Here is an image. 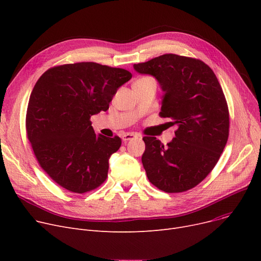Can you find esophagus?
Returning a JSON list of instances; mask_svg holds the SVG:
<instances>
[{
    "instance_id": "34e87169",
    "label": "esophagus",
    "mask_w": 261,
    "mask_h": 261,
    "mask_svg": "<svg viewBox=\"0 0 261 261\" xmlns=\"http://www.w3.org/2000/svg\"><path fill=\"white\" fill-rule=\"evenodd\" d=\"M136 138H139L138 134H134V133H125L122 136H121V140L122 142H128V141H131V140H134Z\"/></svg>"
}]
</instances>
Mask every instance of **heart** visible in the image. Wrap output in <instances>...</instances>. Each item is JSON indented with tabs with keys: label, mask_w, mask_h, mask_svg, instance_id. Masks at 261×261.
Instances as JSON below:
<instances>
[{
	"label": "heart",
	"mask_w": 261,
	"mask_h": 261,
	"mask_svg": "<svg viewBox=\"0 0 261 261\" xmlns=\"http://www.w3.org/2000/svg\"><path fill=\"white\" fill-rule=\"evenodd\" d=\"M139 81H153V79L150 77H144V78H141Z\"/></svg>",
	"instance_id": "b5f03b06"
}]
</instances>
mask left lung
I'll list each match as a JSON object with an SVG mask.
<instances>
[{"mask_svg":"<svg viewBox=\"0 0 261 261\" xmlns=\"http://www.w3.org/2000/svg\"><path fill=\"white\" fill-rule=\"evenodd\" d=\"M133 67L158 80L164 92L160 116L177 127L165 147L152 136L143 139L148 180L165 193L194 188L214 169L228 139L229 114L220 84L207 64L175 54Z\"/></svg>","mask_w":261,"mask_h":261,"instance_id":"1","label":"left lung"}]
</instances>
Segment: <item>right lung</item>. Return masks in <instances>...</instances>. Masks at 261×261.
<instances>
[{
    "instance_id": "1",
    "label": "right lung",
    "mask_w": 261,
    "mask_h": 261,
    "mask_svg": "<svg viewBox=\"0 0 261 261\" xmlns=\"http://www.w3.org/2000/svg\"><path fill=\"white\" fill-rule=\"evenodd\" d=\"M132 74L95 62L54 66L41 76L26 113L27 138L42 169L61 187L85 194L107 179L118 136L96 134L92 115L107 111Z\"/></svg>"
}]
</instances>
